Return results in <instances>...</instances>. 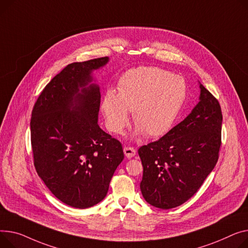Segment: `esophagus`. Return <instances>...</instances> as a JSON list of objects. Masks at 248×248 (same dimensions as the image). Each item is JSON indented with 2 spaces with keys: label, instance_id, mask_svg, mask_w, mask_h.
I'll return each mask as SVG.
<instances>
[{
  "label": "esophagus",
  "instance_id": "obj_1",
  "mask_svg": "<svg viewBox=\"0 0 248 248\" xmlns=\"http://www.w3.org/2000/svg\"><path fill=\"white\" fill-rule=\"evenodd\" d=\"M124 153L127 158H131L136 155V150L131 146H124Z\"/></svg>",
  "mask_w": 248,
  "mask_h": 248
}]
</instances>
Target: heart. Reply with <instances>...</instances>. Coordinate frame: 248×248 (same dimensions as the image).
Listing matches in <instances>:
<instances>
[{
    "label": "heart",
    "mask_w": 248,
    "mask_h": 248,
    "mask_svg": "<svg viewBox=\"0 0 248 248\" xmlns=\"http://www.w3.org/2000/svg\"><path fill=\"white\" fill-rule=\"evenodd\" d=\"M186 94V82L180 77L159 68L140 67L120 78L118 93L108 91L101 108L111 133H122L128 123V110H131L139 133L158 138L172 126Z\"/></svg>",
    "instance_id": "b5f03b06"
}]
</instances>
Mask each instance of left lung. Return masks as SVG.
Wrapping results in <instances>:
<instances>
[{
	"label": "left lung",
	"instance_id": "left-lung-1",
	"mask_svg": "<svg viewBox=\"0 0 248 248\" xmlns=\"http://www.w3.org/2000/svg\"><path fill=\"white\" fill-rule=\"evenodd\" d=\"M201 96L187 117L158 140L139 148L143 167L140 190L157 208L185 203L216 167L221 145V108L200 85Z\"/></svg>",
	"mask_w": 248,
	"mask_h": 248
}]
</instances>
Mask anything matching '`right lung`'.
Returning <instances> with one entry per match:
<instances>
[{
	"label": "right lung",
	"instance_id": "1",
	"mask_svg": "<svg viewBox=\"0 0 248 248\" xmlns=\"http://www.w3.org/2000/svg\"><path fill=\"white\" fill-rule=\"evenodd\" d=\"M108 57L72 62L55 76L31 111V142L37 173L58 200L76 208L102 202L124 159L122 143L97 124L100 88L93 70Z\"/></svg>",
	"mask_w": 248,
	"mask_h": 248
}]
</instances>
